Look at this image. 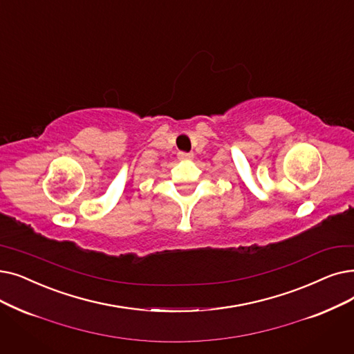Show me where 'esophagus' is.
Wrapping results in <instances>:
<instances>
[{
	"instance_id": "obj_1",
	"label": "esophagus",
	"mask_w": 354,
	"mask_h": 354,
	"mask_svg": "<svg viewBox=\"0 0 354 354\" xmlns=\"http://www.w3.org/2000/svg\"><path fill=\"white\" fill-rule=\"evenodd\" d=\"M194 158L192 153H185V151H179L178 153V159L179 160H191Z\"/></svg>"
}]
</instances>
